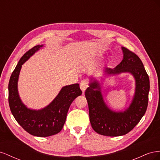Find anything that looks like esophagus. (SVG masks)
Returning <instances> with one entry per match:
<instances>
[{"label": "esophagus", "instance_id": "obj_1", "mask_svg": "<svg viewBox=\"0 0 160 160\" xmlns=\"http://www.w3.org/2000/svg\"><path fill=\"white\" fill-rule=\"evenodd\" d=\"M88 82H87L85 80H83L80 82V89H81L83 93H84L86 89L88 88Z\"/></svg>", "mask_w": 160, "mask_h": 160}]
</instances>
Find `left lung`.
<instances>
[{
	"instance_id": "1",
	"label": "left lung",
	"mask_w": 160,
	"mask_h": 160,
	"mask_svg": "<svg viewBox=\"0 0 160 160\" xmlns=\"http://www.w3.org/2000/svg\"><path fill=\"white\" fill-rule=\"evenodd\" d=\"M123 59L113 69L105 68L100 80L91 76L85 98L89 106L91 127L95 132L106 136H121L132 130L146 113L149 91V79L139 57L122 47ZM129 73L135 80V92L128 107L115 111L107 104L102 94V85L107 76Z\"/></svg>"
}]
</instances>
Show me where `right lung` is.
Segmentation results:
<instances>
[{
	"label": "right lung",
	"instance_id": "add662e5",
	"mask_svg": "<svg viewBox=\"0 0 160 160\" xmlns=\"http://www.w3.org/2000/svg\"><path fill=\"white\" fill-rule=\"evenodd\" d=\"M45 47L38 45L27 52L18 61L8 83V103L14 118L26 132L37 137H48L61 132L70 105L82 94L78 83L62 87L46 107L40 109L28 108L19 95L18 81L22 65L36 52Z\"/></svg>",
	"mask_w": 160,
	"mask_h": 160
}]
</instances>
